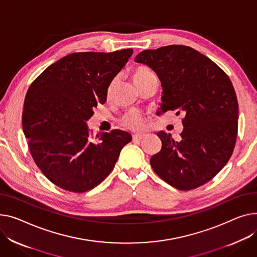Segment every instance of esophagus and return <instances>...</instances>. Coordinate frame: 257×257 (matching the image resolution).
<instances>
[{
	"label": "esophagus",
	"mask_w": 257,
	"mask_h": 257,
	"mask_svg": "<svg viewBox=\"0 0 257 257\" xmlns=\"http://www.w3.org/2000/svg\"><path fill=\"white\" fill-rule=\"evenodd\" d=\"M146 138V134H133L132 139L133 141H142Z\"/></svg>",
	"instance_id": "1"
}]
</instances>
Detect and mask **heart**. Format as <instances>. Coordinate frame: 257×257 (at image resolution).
<instances>
[{"label": "heart", "instance_id": "heart-1", "mask_svg": "<svg viewBox=\"0 0 257 257\" xmlns=\"http://www.w3.org/2000/svg\"><path fill=\"white\" fill-rule=\"evenodd\" d=\"M150 74H152V72L148 69V68H146L144 66H139L138 68H135V69H134V71L132 73V77H133V80H134L135 84H139L145 78H147ZM115 82H116L115 79H113L110 82L109 88H108V94H110L111 91L113 90ZM122 124H123L124 127L128 128V129H131V130H141L145 126L144 115L141 111L136 110V109H132V110L128 111L122 117Z\"/></svg>", "mask_w": 257, "mask_h": 257}]
</instances>
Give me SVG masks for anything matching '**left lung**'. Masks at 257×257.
Wrapping results in <instances>:
<instances>
[{
    "mask_svg": "<svg viewBox=\"0 0 257 257\" xmlns=\"http://www.w3.org/2000/svg\"><path fill=\"white\" fill-rule=\"evenodd\" d=\"M156 72L162 96L160 112L184 114L181 141L160 131L159 153L152 168L179 190H191L212 180L234 149L238 104L227 74L208 57L185 45L144 50L135 57Z\"/></svg>",
    "mask_w": 257,
    "mask_h": 257,
    "instance_id": "obj_1",
    "label": "left lung"
}]
</instances>
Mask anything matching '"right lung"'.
<instances>
[{
  "label": "right lung",
  "mask_w": 257,
  "mask_h": 257,
  "mask_svg": "<svg viewBox=\"0 0 257 257\" xmlns=\"http://www.w3.org/2000/svg\"><path fill=\"white\" fill-rule=\"evenodd\" d=\"M133 54L132 48L113 53H74L49 67L28 90L23 129L31 155L43 175L62 189L81 193L93 189L114 167L132 136L123 130L96 135L87 121Z\"/></svg>",
  "instance_id": "add662e5"
}]
</instances>
